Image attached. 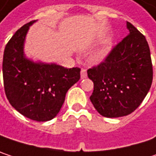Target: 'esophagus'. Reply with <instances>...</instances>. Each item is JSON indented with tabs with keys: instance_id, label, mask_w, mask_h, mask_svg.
<instances>
[{
	"instance_id": "34e87169",
	"label": "esophagus",
	"mask_w": 156,
	"mask_h": 156,
	"mask_svg": "<svg viewBox=\"0 0 156 156\" xmlns=\"http://www.w3.org/2000/svg\"><path fill=\"white\" fill-rule=\"evenodd\" d=\"M80 76H81V78H86L87 74V69H81V72H80Z\"/></svg>"
}]
</instances>
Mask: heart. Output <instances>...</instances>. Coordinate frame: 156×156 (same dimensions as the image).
Masks as SVG:
<instances>
[{
    "instance_id": "obj_1",
    "label": "heart",
    "mask_w": 156,
    "mask_h": 156,
    "mask_svg": "<svg viewBox=\"0 0 156 156\" xmlns=\"http://www.w3.org/2000/svg\"><path fill=\"white\" fill-rule=\"evenodd\" d=\"M107 53H108V50L107 49H101L99 51H98L95 56H94V60L96 62H100L101 60H103L105 58V57L107 56Z\"/></svg>"
}]
</instances>
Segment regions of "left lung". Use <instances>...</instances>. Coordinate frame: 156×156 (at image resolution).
I'll return each mask as SVG.
<instances>
[{
	"instance_id": "left-lung-1",
	"label": "left lung",
	"mask_w": 156,
	"mask_h": 156,
	"mask_svg": "<svg viewBox=\"0 0 156 156\" xmlns=\"http://www.w3.org/2000/svg\"><path fill=\"white\" fill-rule=\"evenodd\" d=\"M128 35L110 52L106 60L87 70L94 83L91 103L103 116H125L137 108L153 80L150 48L145 37L130 22Z\"/></svg>"
}]
</instances>
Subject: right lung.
Returning <instances> with one entry per match:
<instances>
[{"instance_id": "add662e5", "label": "right lung", "mask_w": 156, "mask_h": 156, "mask_svg": "<svg viewBox=\"0 0 156 156\" xmlns=\"http://www.w3.org/2000/svg\"><path fill=\"white\" fill-rule=\"evenodd\" d=\"M36 21L19 29L7 43L2 74L10 104L31 120L46 122L58 114L68 90L80 78V69H66L56 63L34 61L26 57V36Z\"/></svg>"}]
</instances>
